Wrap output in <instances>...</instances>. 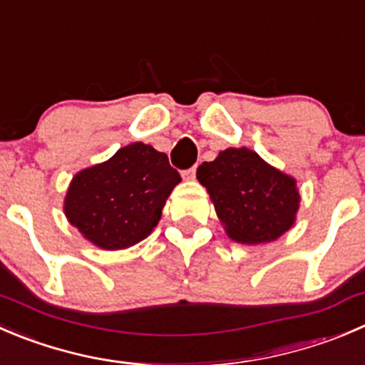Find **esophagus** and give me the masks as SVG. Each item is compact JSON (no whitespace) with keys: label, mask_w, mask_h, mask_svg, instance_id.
Here are the masks:
<instances>
[{"label":"esophagus","mask_w":365,"mask_h":365,"mask_svg":"<svg viewBox=\"0 0 365 365\" xmlns=\"http://www.w3.org/2000/svg\"><path fill=\"white\" fill-rule=\"evenodd\" d=\"M182 175H183V178L194 180V178H196V165H194V168H190V169H185Z\"/></svg>","instance_id":"34e87169"}]
</instances>
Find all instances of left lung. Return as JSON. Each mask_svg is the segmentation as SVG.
Returning <instances> with one entry per match:
<instances>
[{
  "label": "left lung",
  "mask_w": 365,
  "mask_h": 365,
  "mask_svg": "<svg viewBox=\"0 0 365 365\" xmlns=\"http://www.w3.org/2000/svg\"><path fill=\"white\" fill-rule=\"evenodd\" d=\"M230 239L240 244L277 240L292 228L299 208L296 180L247 148H228L197 168Z\"/></svg>",
  "instance_id": "left-lung-1"
}]
</instances>
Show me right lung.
I'll list each match as a JSON object with an SVG mask.
<instances>
[{"mask_svg":"<svg viewBox=\"0 0 365 365\" xmlns=\"http://www.w3.org/2000/svg\"><path fill=\"white\" fill-rule=\"evenodd\" d=\"M180 182L168 155L133 143L103 164L76 173L67 189L63 212L94 246L125 250L153 232L165 200Z\"/></svg>","mask_w":365,"mask_h":365,"instance_id":"right-lung-1","label":"right lung"}]
</instances>
